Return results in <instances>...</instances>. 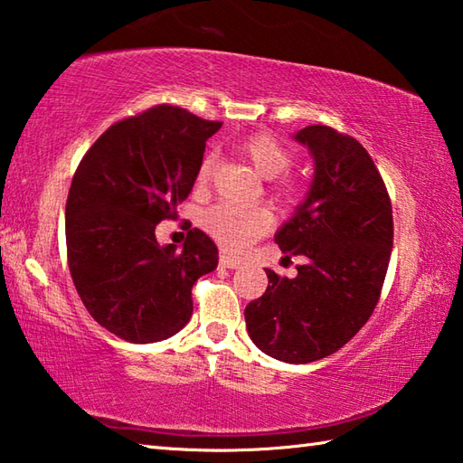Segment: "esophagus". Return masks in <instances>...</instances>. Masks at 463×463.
I'll return each instance as SVG.
<instances>
[{
	"mask_svg": "<svg viewBox=\"0 0 463 463\" xmlns=\"http://www.w3.org/2000/svg\"><path fill=\"white\" fill-rule=\"evenodd\" d=\"M220 266H222V268H230V269H233V268H240V266H241V261H240V260H235V258H232V256H228V254H222V256H220Z\"/></svg>",
	"mask_w": 463,
	"mask_h": 463,
	"instance_id": "34e87169",
	"label": "esophagus"
}]
</instances>
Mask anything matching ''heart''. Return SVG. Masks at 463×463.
<instances>
[{"instance_id":"obj_1","label":"heart","mask_w":463,"mask_h":463,"mask_svg":"<svg viewBox=\"0 0 463 463\" xmlns=\"http://www.w3.org/2000/svg\"><path fill=\"white\" fill-rule=\"evenodd\" d=\"M241 153L254 165V169L264 179H276L288 171L292 165V155L268 135H254L241 143ZM213 159L205 156L199 165L197 183L205 185L212 177ZM282 197H290L294 194L292 183H284L278 189ZM272 225V215L264 207H246L235 203H220L207 209L203 215V228L212 233V238L220 243L223 250L232 254H241L251 243L264 235Z\"/></svg>"}]
</instances>
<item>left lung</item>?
Segmentation results:
<instances>
[{"label":"left lung","instance_id":"obj_1","mask_svg":"<svg viewBox=\"0 0 463 463\" xmlns=\"http://www.w3.org/2000/svg\"><path fill=\"white\" fill-rule=\"evenodd\" d=\"M310 153L314 175L274 240L304 256L296 278L266 268L268 288L243 317L261 353L290 364L336 353L369 320L393 248L389 194L364 146L325 125L294 133Z\"/></svg>","mask_w":463,"mask_h":463}]
</instances>
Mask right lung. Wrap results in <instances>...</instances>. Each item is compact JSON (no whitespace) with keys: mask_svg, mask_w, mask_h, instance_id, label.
I'll return each instance as SVG.
<instances>
[{"mask_svg":"<svg viewBox=\"0 0 463 463\" xmlns=\"http://www.w3.org/2000/svg\"><path fill=\"white\" fill-rule=\"evenodd\" d=\"M222 123L159 104L112 125L78 165L66 202L74 286L100 326L128 343L177 335L194 312L191 288L217 268V246L189 230L181 250L155 228L194 189L205 141Z\"/></svg>","mask_w":463,"mask_h":463,"instance_id":"add662e5","label":"right lung"}]
</instances>
